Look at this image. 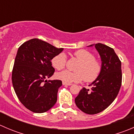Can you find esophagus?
Wrapping results in <instances>:
<instances>
[{"mask_svg":"<svg viewBox=\"0 0 134 134\" xmlns=\"http://www.w3.org/2000/svg\"><path fill=\"white\" fill-rule=\"evenodd\" d=\"M63 85H65V86H71L72 85V83H66V82H63Z\"/></svg>","mask_w":134,"mask_h":134,"instance_id":"esophagus-1","label":"esophagus"}]
</instances>
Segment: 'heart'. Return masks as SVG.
I'll list each match as a JSON object with an SVG mask.
<instances>
[{"instance_id": "b5f03b06", "label": "heart", "mask_w": 134, "mask_h": 134, "mask_svg": "<svg viewBox=\"0 0 134 134\" xmlns=\"http://www.w3.org/2000/svg\"><path fill=\"white\" fill-rule=\"evenodd\" d=\"M74 55L80 62L76 68V72L65 70L57 72L56 74V78L69 83H78L83 79L87 82L95 80L100 74L102 66L98 61L94 59V55L86 50L77 51ZM66 62L67 58L63 53L56 55L52 59V66L58 70L64 68Z\"/></svg>"}]
</instances>
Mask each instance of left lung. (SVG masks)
Returning a JSON list of instances; mask_svg holds the SVG:
<instances>
[{
	"instance_id": "obj_1",
	"label": "left lung",
	"mask_w": 134,
	"mask_h": 134,
	"mask_svg": "<svg viewBox=\"0 0 134 134\" xmlns=\"http://www.w3.org/2000/svg\"><path fill=\"white\" fill-rule=\"evenodd\" d=\"M98 51L102 62L99 76L90 86L91 90L83 87L75 98V104L87 114H97L113 102L122 83L121 62L114 50L102 43L91 44Z\"/></svg>"
}]
</instances>
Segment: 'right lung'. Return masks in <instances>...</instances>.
Returning a JSON list of instances; mask_svg holds the SVG:
<instances>
[{
	"mask_svg": "<svg viewBox=\"0 0 134 134\" xmlns=\"http://www.w3.org/2000/svg\"><path fill=\"white\" fill-rule=\"evenodd\" d=\"M63 50L36 38L25 42L18 48L12 83L20 102L29 110L44 113L56 104L62 82L47 79L55 71L51 60Z\"/></svg>",
	"mask_w": 134,
	"mask_h": 134,
	"instance_id": "add662e5",
	"label": "right lung"
}]
</instances>
